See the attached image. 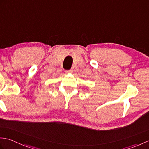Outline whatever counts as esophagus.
<instances>
[{
  "instance_id": "esophagus-1",
  "label": "esophagus",
  "mask_w": 149,
  "mask_h": 149,
  "mask_svg": "<svg viewBox=\"0 0 149 149\" xmlns=\"http://www.w3.org/2000/svg\"><path fill=\"white\" fill-rule=\"evenodd\" d=\"M65 72L66 73H72L73 70L72 69H70V70H65Z\"/></svg>"
}]
</instances>
